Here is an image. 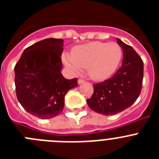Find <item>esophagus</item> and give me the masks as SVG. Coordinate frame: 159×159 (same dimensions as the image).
<instances>
[{"mask_svg":"<svg viewBox=\"0 0 159 159\" xmlns=\"http://www.w3.org/2000/svg\"><path fill=\"white\" fill-rule=\"evenodd\" d=\"M84 82H85V80H84L83 79H79V80H78V84H84Z\"/></svg>","mask_w":159,"mask_h":159,"instance_id":"34e87169","label":"esophagus"}]
</instances>
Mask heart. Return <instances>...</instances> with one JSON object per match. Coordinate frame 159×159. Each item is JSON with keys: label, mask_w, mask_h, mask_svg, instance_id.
Listing matches in <instances>:
<instances>
[{"label": "heart", "mask_w": 159, "mask_h": 159, "mask_svg": "<svg viewBox=\"0 0 159 159\" xmlns=\"http://www.w3.org/2000/svg\"><path fill=\"white\" fill-rule=\"evenodd\" d=\"M122 57L123 50L118 43L94 41L75 47L72 55L64 53L62 59L73 73L79 74L87 68L90 78L102 81L116 72Z\"/></svg>", "instance_id": "b5f03b06"}]
</instances>
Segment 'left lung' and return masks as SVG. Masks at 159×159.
Returning a JSON list of instances; mask_svg holds the SVG:
<instances>
[{
	"mask_svg": "<svg viewBox=\"0 0 159 159\" xmlns=\"http://www.w3.org/2000/svg\"><path fill=\"white\" fill-rule=\"evenodd\" d=\"M123 58L121 67L112 77L95 84L94 92L87 99L92 111L103 116H113L130 107L139 96L143 79V61L134 48L117 38Z\"/></svg>",
	"mask_w": 159,
	"mask_h": 159,
	"instance_id": "1",
	"label": "left lung"
}]
</instances>
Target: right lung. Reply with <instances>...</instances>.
Instances as JSON below:
<instances>
[{
  "label": "right lung",
  "instance_id": "add662e5",
  "mask_svg": "<svg viewBox=\"0 0 159 159\" xmlns=\"http://www.w3.org/2000/svg\"><path fill=\"white\" fill-rule=\"evenodd\" d=\"M63 46L62 39L40 40L25 49L14 67L18 101L40 119L59 116L67 92L78 86L76 78L67 80L61 74Z\"/></svg>",
  "mask_w": 159,
  "mask_h": 159
}]
</instances>
